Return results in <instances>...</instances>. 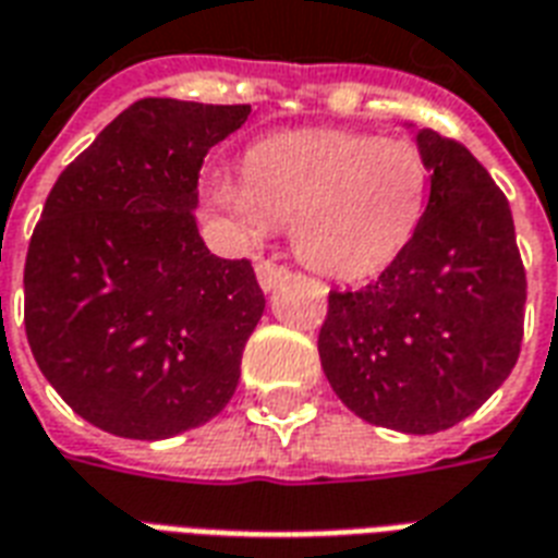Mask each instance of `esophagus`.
<instances>
[{"instance_id": "34e87169", "label": "esophagus", "mask_w": 558, "mask_h": 558, "mask_svg": "<svg viewBox=\"0 0 558 558\" xmlns=\"http://www.w3.org/2000/svg\"><path fill=\"white\" fill-rule=\"evenodd\" d=\"M254 271H257V283H260L263 292H271L289 275L287 266H278V263L271 260H260L254 266Z\"/></svg>"}]
</instances>
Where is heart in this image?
Here are the masks:
<instances>
[{"mask_svg":"<svg viewBox=\"0 0 558 558\" xmlns=\"http://www.w3.org/2000/svg\"><path fill=\"white\" fill-rule=\"evenodd\" d=\"M204 202L242 240L292 225L310 269L365 278L407 248L427 202V166L407 140L354 131H289L251 148L245 178H207Z\"/></svg>","mask_w":558,"mask_h":558,"instance_id":"b5f03b06","label":"heart"}]
</instances>
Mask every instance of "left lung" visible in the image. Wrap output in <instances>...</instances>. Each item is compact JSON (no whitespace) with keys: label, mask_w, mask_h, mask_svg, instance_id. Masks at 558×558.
<instances>
[{"label":"left lung","mask_w":558,"mask_h":558,"mask_svg":"<svg viewBox=\"0 0 558 558\" xmlns=\"http://www.w3.org/2000/svg\"><path fill=\"white\" fill-rule=\"evenodd\" d=\"M430 202L407 248L363 289H333L318 330L327 380L368 424L427 436L477 412L515 368L526 271L486 166L421 128Z\"/></svg>","instance_id":"obj_1"}]
</instances>
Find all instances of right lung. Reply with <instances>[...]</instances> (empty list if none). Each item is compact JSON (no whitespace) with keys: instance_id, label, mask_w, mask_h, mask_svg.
<instances>
[{"instance_id":"obj_1","label":"right lung","mask_w":558,"mask_h":558,"mask_svg":"<svg viewBox=\"0 0 558 558\" xmlns=\"http://www.w3.org/2000/svg\"><path fill=\"white\" fill-rule=\"evenodd\" d=\"M251 105L140 99L43 204L25 257V336L54 392L122 439H169L228 407L266 310L248 260L198 236L207 151Z\"/></svg>"}]
</instances>
